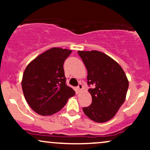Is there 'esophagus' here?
Returning <instances> with one entry per match:
<instances>
[{"instance_id":"34e87169","label":"esophagus","mask_w":150,"mask_h":150,"mask_svg":"<svg viewBox=\"0 0 150 150\" xmlns=\"http://www.w3.org/2000/svg\"><path fill=\"white\" fill-rule=\"evenodd\" d=\"M82 89H83V86H82V84H79L78 87H77V91L79 92H80L82 90Z\"/></svg>"}]
</instances>
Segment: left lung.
I'll list each match as a JSON object with an SVG mask.
<instances>
[{
  "label": "left lung",
  "instance_id": "8db88e82",
  "mask_svg": "<svg viewBox=\"0 0 150 150\" xmlns=\"http://www.w3.org/2000/svg\"><path fill=\"white\" fill-rule=\"evenodd\" d=\"M78 54L87 70V83L94 86L88 90L92 104L82 110L93 121L104 123L124 103L128 80L121 66L108 55L98 51H78Z\"/></svg>",
  "mask_w": 150,
  "mask_h": 150
}]
</instances>
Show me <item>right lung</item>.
<instances>
[{"label": "right lung", "mask_w": 150, "mask_h": 150, "mask_svg": "<svg viewBox=\"0 0 150 150\" xmlns=\"http://www.w3.org/2000/svg\"><path fill=\"white\" fill-rule=\"evenodd\" d=\"M71 50L51 48L36 57L24 71L22 88L27 104L42 116L57 113L75 91L65 84L63 63Z\"/></svg>", "instance_id": "add662e5"}]
</instances>
